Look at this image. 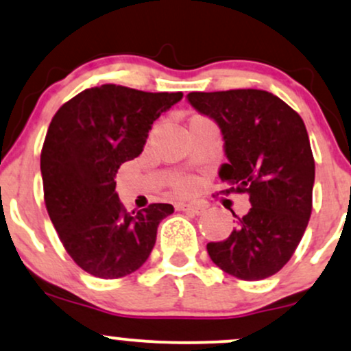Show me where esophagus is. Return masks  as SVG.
Instances as JSON below:
<instances>
[{
	"instance_id": "esophagus-1",
	"label": "esophagus",
	"mask_w": 351,
	"mask_h": 351,
	"mask_svg": "<svg viewBox=\"0 0 351 351\" xmlns=\"http://www.w3.org/2000/svg\"><path fill=\"white\" fill-rule=\"evenodd\" d=\"M176 209L178 211H183V213H191V215H201V213L204 211V206H201V204H184V203H178L176 204Z\"/></svg>"
}]
</instances>
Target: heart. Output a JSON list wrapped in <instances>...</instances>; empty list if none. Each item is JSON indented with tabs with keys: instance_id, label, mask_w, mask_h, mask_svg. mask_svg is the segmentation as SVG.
<instances>
[{
	"instance_id": "b5f03b06",
	"label": "heart",
	"mask_w": 351,
	"mask_h": 351,
	"mask_svg": "<svg viewBox=\"0 0 351 351\" xmlns=\"http://www.w3.org/2000/svg\"><path fill=\"white\" fill-rule=\"evenodd\" d=\"M173 189H175L178 195H191L196 189V181L193 178H180L178 181H175Z\"/></svg>"
}]
</instances>
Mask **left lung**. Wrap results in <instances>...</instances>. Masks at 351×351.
<instances>
[{
    "label": "left lung",
    "mask_w": 351,
    "mask_h": 351,
    "mask_svg": "<svg viewBox=\"0 0 351 351\" xmlns=\"http://www.w3.org/2000/svg\"><path fill=\"white\" fill-rule=\"evenodd\" d=\"M193 107L215 119L229 162L224 195H247L251 209L224 241L206 245L217 267L243 280L267 279L295 252L310 215L315 162L302 117L257 88L189 92Z\"/></svg>",
    "instance_id": "left-lung-1"
}]
</instances>
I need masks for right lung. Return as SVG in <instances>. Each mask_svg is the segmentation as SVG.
Masks as SVG:
<instances>
[{"label":"right lung","mask_w":351,"mask_h":351,"mask_svg":"<svg viewBox=\"0 0 351 351\" xmlns=\"http://www.w3.org/2000/svg\"><path fill=\"white\" fill-rule=\"evenodd\" d=\"M181 97L104 84L52 117L41 150L44 203L64 249L92 276L119 279L142 267L160 221L173 213L167 203L128 213L114 178L120 165L143 152L152 123Z\"/></svg>","instance_id":"right-lung-1"}]
</instances>
